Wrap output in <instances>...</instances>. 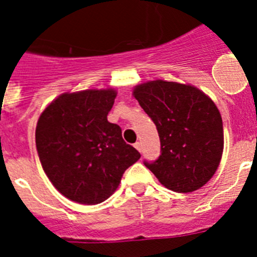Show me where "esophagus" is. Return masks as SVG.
Instances as JSON below:
<instances>
[{
  "mask_svg": "<svg viewBox=\"0 0 257 257\" xmlns=\"http://www.w3.org/2000/svg\"><path fill=\"white\" fill-rule=\"evenodd\" d=\"M134 147H135V148L136 149H138V151H142V144H140V143L139 142H138V143H135V144H134Z\"/></svg>",
  "mask_w": 257,
  "mask_h": 257,
  "instance_id": "1",
  "label": "esophagus"
}]
</instances>
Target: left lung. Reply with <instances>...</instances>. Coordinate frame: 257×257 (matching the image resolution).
Here are the masks:
<instances>
[{
	"instance_id": "8db88e82",
	"label": "left lung",
	"mask_w": 257,
	"mask_h": 257,
	"mask_svg": "<svg viewBox=\"0 0 257 257\" xmlns=\"http://www.w3.org/2000/svg\"><path fill=\"white\" fill-rule=\"evenodd\" d=\"M133 95L157 126L161 156L144 165L167 189L190 193L216 172L224 151L219 109L199 88L163 79L134 87Z\"/></svg>"
}]
</instances>
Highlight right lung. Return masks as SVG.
Masks as SVG:
<instances>
[{"mask_svg": "<svg viewBox=\"0 0 257 257\" xmlns=\"http://www.w3.org/2000/svg\"><path fill=\"white\" fill-rule=\"evenodd\" d=\"M117 91L88 88L64 92L38 118L36 147L45 174L65 198L101 203L117 190L123 172L140 153L108 122Z\"/></svg>", "mask_w": 257, "mask_h": 257, "instance_id": "add662e5", "label": "right lung"}]
</instances>
